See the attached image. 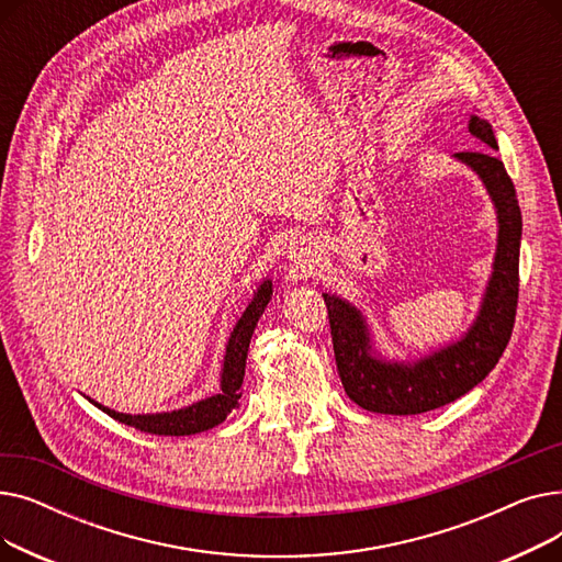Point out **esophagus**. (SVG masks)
<instances>
[{
  "instance_id": "34e87169",
  "label": "esophagus",
  "mask_w": 562,
  "mask_h": 562,
  "mask_svg": "<svg viewBox=\"0 0 562 562\" xmlns=\"http://www.w3.org/2000/svg\"><path fill=\"white\" fill-rule=\"evenodd\" d=\"M307 255H310V248H307V244H305V241L291 244V248H289V257H291L293 261H307Z\"/></svg>"
}]
</instances>
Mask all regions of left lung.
Wrapping results in <instances>:
<instances>
[{
	"label": "left lung",
	"mask_w": 562,
	"mask_h": 562,
	"mask_svg": "<svg viewBox=\"0 0 562 562\" xmlns=\"http://www.w3.org/2000/svg\"><path fill=\"white\" fill-rule=\"evenodd\" d=\"M469 132L496 150L492 125L481 115H471ZM456 157L479 172L498 214L494 273L471 330L458 344L432 352L417 364H390L371 352L362 314L346 301L323 293L341 385L350 401L369 412L422 415V412L447 405L485 380L510 341L519 299L521 241V212L515 184L504 161L492 153L469 150Z\"/></svg>",
	"instance_id": "8db88e82"
}]
</instances>
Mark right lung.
<instances>
[{
	"instance_id": "add662e5",
	"label": "right lung",
	"mask_w": 562,
	"mask_h": 562,
	"mask_svg": "<svg viewBox=\"0 0 562 562\" xmlns=\"http://www.w3.org/2000/svg\"><path fill=\"white\" fill-rule=\"evenodd\" d=\"M271 293H273V284H271V280H266L257 289L252 303L246 307L239 323H236V328H234V333L227 341V350H225L221 394H216L212 398H204L200 403H193L184 409L164 412V415H123V412L109 409L100 403H95V405L102 412H106V415L113 417L115 422L138 428L143 432H153V435H193V432H202V430H210V428L218 426L221 422H225L229 412L239 405L250 337L255 333L259 316L263 314V307L271 301Z\"/></svg>"
}]
</instances>
